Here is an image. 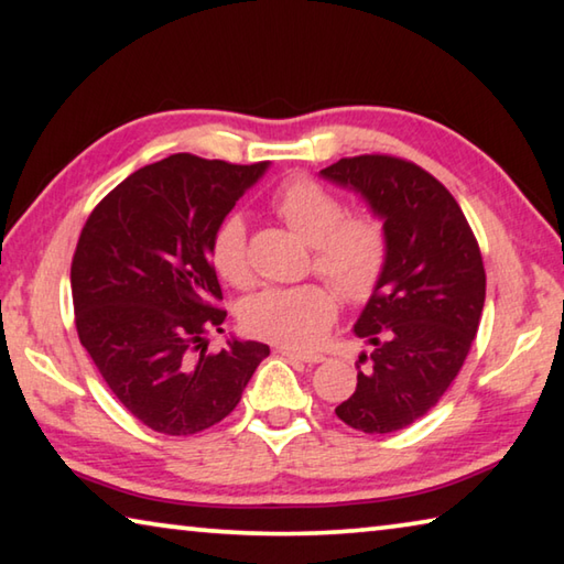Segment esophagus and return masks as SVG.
Returning a JSON list of instances; mask_svg holds the SVG:
<instances>
[{"instance_id":"esophagus-1","label":"esophagus","mask_w":564,"mask_h":564,"mask_svg":"<svg viewBox=\"0 0 564 564\" xmlns=\"http://www.w3.org/2000/svg\"><path fill=\"white\" fill-rule=\"evenodd\" d=\"M279 352H281V356H285V358L308 362V366H313V362H321V360H323L321 352H303V350H295V348H289V346H281Z\"/></svg>"}]
</instances>
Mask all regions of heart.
<instances>
[{"label":"heart","mask_w":564,"mask_h":564,"mask_svg":"<svg viewBox=\"0 0 564 564\" xmlns=\"http://www.w3.org/2000/svg\"><path fill=\"white\" fill-rule=\"evenodd\" d=\"M273 212L313 246L316 271L350 301L376 289L386 263V228L373 214H350L338 196L311 178H293L273 196ZM212 265L226 283L253 281L248 234L241 216H226L212 236ZM336 316V293L323 283L265 289L243 305V326L253 336L308 348Z\"/></svg>","instance_id":"b5f03b06"}]
</instances>
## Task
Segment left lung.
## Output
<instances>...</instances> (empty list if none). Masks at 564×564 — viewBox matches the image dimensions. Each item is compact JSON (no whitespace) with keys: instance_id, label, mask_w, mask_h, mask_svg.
Instances as JSON below:
<instances>
[{"instance_id":"left-lung-1","label":"left lung","mask_w":564,"mask_h":564,"mask_svg":"<svg viewBox=\"0 0 564 564\" xmlns=\"http://www.w3.org/2000/svg\"><path fill=\"white\" fill-rule=\"evenodd\" d=\"M321 176L358 194L386 228L383 273L352 333L362 350L356 393L336 408L360 433L403 431L460 373L485 305L475 236L441 181L393 156H352Z\"/></svg>"}]
</instances>
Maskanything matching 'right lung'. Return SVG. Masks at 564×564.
Here are the masks:
<instances>
[{
    "mask_svg": "<svg viewBox=\"0 0 564 564\" xmlns=\"http://www.w3.org/2000/svg\"><path fill=\"white\" fill-rule=\"evenodd\" d=\"M174 154L133 171L94 208L72 261L82 346L129 413L194 435L238 405L269 346L231 336L206 352L226 311L212 236L269 171Z\"/></svg>",
    "mask_w": 564,
    "mask_h": 564,
    "instance_id": "right-lung-1",
    "label": "right lung"
}]
</instances>
